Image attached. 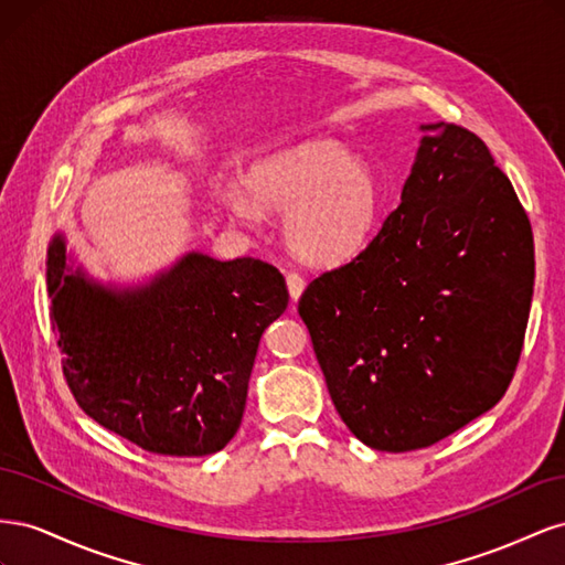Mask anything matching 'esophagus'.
I'll list each match as a JSON object with an SVG mask.
<instances>
[{
  "mask_svg": "<svg viewBox=\"0 0 565 565\" xmlns=\"http://www.w3.org/2000/svg\"><path fill=\"white\" fill-rule=\"evenodd\" d=\"M303 278L299 276V273H287V289H289V297H292V301H297L303 292Z\"/></svg>",
  "mask_w": 565,
  "mask_h": 565,
  "instance_id": "esophagus-1",
  "label": "esophagus"
}]
</instances>
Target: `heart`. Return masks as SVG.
Segmentation results:
<instances>
[{"label":"heart","mask_w":565,"mask_h":565,"mask_svg":"<svg viewBox=\"0 0 565 565\" xmlns=\"http://www.w3.org/2000/svg\"><path fill=\"white\" fill-rule=\"evenodd\" d=\"M248 193L231 185L226 210L243 224H259L264 207L285 212L282 235L313 266H339L361 254L380 228L384 191L370 162L334 141H306L256 162Z\"/></svg>","instance_id":"heart-1"}]
</instances>
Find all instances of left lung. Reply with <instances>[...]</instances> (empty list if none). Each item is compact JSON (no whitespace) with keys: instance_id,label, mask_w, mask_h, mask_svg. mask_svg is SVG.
<instances>
[{"instance_id":"left-lung-1","label":"left lung","mask_w":565,"mask_h":565,"mask_svg":"<svg viewBox=\"0 0 565 565\" xmlns=\"http://www.w3.org/2000/svg\"><path fill=\"white\" fill-rule=\"evenodd\" d=\"M422 131L398 210L299 299L339 417L386 452L429 448L498 405L535 282L527 214L488 146L457 125Z\"/></svg>"}]
</instances>
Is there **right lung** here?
I'll return each instance as SVG.
<instances>
[{
  "instance_id": "1",
  "label": "right lung",
  "mask_w": 565,
  "mask_h": 565,
  "mask_svg": "<svg viewBox=\"0 0 565 565\" xmlns=\"http://www.w3.org/2000/svg\"><path fill=\"white\" fill-rule=\"evenodd\" d=\"M63 374L94 422L172 457L218 452L241 429L259 339L287 309L276 266L188 252L148 285L106 287L46 252Z\"/></svg>"
}]
</instances>
